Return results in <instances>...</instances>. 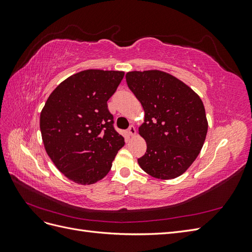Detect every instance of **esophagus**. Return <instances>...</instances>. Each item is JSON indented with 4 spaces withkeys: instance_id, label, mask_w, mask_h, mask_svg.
<instances>
[{
    "instance_id": "esophagus-1",
    "label": "esophagus",
    "mask_w": 252,
    "mask_h": 252,
    "mask_svg": "<svg viewBox=\"0 0 252 252\" xmlns=\"http://www.w3.org/2000/svg\"><path fill=\"white\" fill-rule=\"evenodd\" d=\"M128 133H129V135H131V136H133L135 133H136V130H135V127L133 126V125H131L130 127L128 128Z\"/></svg>"
}]
</instances>
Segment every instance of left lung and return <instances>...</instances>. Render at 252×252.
<instances>
[{
	"instance_id": "8db88e82",
	"label": "left lung",
	"mask_w": 252,
	"mask_h": 252,
	"mask_svg": "<svg viewBox=\"0 0 252 252\" xmlns=\"http://www.w3.org/2000/svg\"><path fill=\"white\" fill-rule=\"evenodd\" d=\"M126 82L145 111L139 133L147 144L138 158L151 177H180L199 156L208 123L201 97L173 75L159 70L130 71Z\"/></svg>"
}]
</instances>
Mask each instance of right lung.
<instances>
[{
	"mask_svg": "<svg viewBox=\"0 0 252 252\" xmlns=\"http://www.w3.org/2000/svg\"><path fill=\"white\" fill-rule=\"evenodd\" d=\"M123 78V71L83 70L61 83L42 109L40 128L47 155L78 184L102 180L124 146L107 106Z\"/></svg>",
	"mask_w": 252,
	"mask_h": 252,
	"instance_id": "1",
	"label": "right lung"
}]
</instances>
